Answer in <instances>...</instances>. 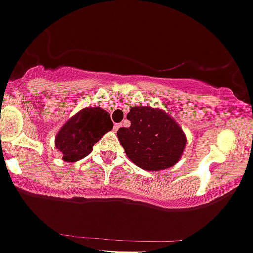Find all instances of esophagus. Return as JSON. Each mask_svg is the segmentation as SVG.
<instances>
[{"label":"esophagus","instance_id":"obj_1","mask_svg":"<svg viewBox=\"0 0 253 253\" xmlns=\"http://www.w3.org/2000/svg\"><path fill=\"white\" fill-rule=\"evenodd\" d=\"M122 126V124H114V130H118Z\"/></svg>","mask_w":253,"mask_h":253}]
</instances>
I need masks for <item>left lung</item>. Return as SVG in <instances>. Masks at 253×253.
Masks as SVG:
<instances>
[{
	"label": "left lung",
	"instance_id": "8db88e82",
	"mask_svg": "<svg viewBox=\"0 0 253 253\" xmlns=\"http://www.w3.org/2000/svg\"><path fill=\"white\" fill-rule=\"evenodd\" d=\"M129 127L117 131L130 161L145 171H160L178 162L187 137L181 126L162 109L134 107L126 114Z\"/></svg>",
	"mask_w": 253,
	"mask_h": 253
}]
</instances>
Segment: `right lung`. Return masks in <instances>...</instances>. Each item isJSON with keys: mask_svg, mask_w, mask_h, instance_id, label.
<instances>
[{"mask_svg": "<svg viewBox=\"0 0 253 253\" xmlns=\"http://www.w3.org/2000/svg\"><path fill=\"white\" fill-rule=\"evenodd\" d=\"M113 129L108 112L99 107L80 111L62 126L55 136V146L66 162H76L91 154L93 145Z\"/></svg>", "mask_w": 253, "mask_h": 253, "instance_id": "obj_1", "label": "right lung"}]
</instances>
